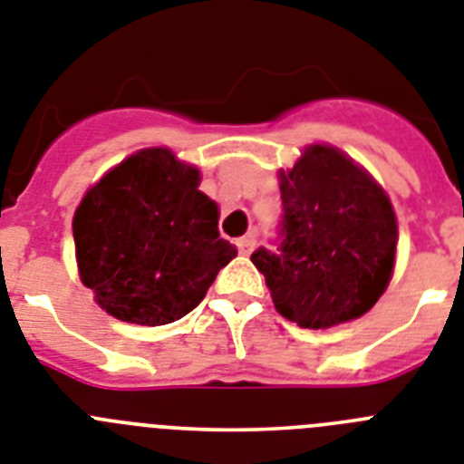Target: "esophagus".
<instances>
[{
    "label": "esophagus",
    "instance_id": "34e87169",
    "mask_svg": "<svg viewBox=\"0 0 464 464\" xmlns=\"http://www.w3.org/2000/svg\"><path fill=\"white\" fill-rule=\"evenodd\" d=\"M255 236H245V238H240L238 240V250H240V255H250L252 250H255Z\"/></svg>",
    "mask_w": 464,
    "mask_h": 464
}]
</instances>
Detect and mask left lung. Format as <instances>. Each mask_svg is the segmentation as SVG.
<instances>
[{
	"instance_id": "obj_1",
	"label": "left lung",
	"mask_w": 464,
	"mask_h": 464,
	"mask_svg": "<svg viewBox=\"0 0 464 464\" xmlns=\"http://www.w3.org/2000/svg\"><path fill=\"white\" fill-rule=\"evenodd\" d=\"M278 179V250L252 252L276 311L311 330L363 316L394 271L399 228L387 193L352 158L321 143Z\"/></svg>"
}]
</instances>
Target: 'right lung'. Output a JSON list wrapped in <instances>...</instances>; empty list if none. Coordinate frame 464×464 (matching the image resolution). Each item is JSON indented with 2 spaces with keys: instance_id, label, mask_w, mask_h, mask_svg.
<instances>
[{
  "instance_id": "add662e5",
  "label": "right lung",
  "mask_w": 464,
  "mask_h": 464,
  "mask_svg": "<svg viewBox=\"0 0 464 464\" xmlns=\"http://www.w3.org/2000/svg\"><path fill=\"white\" fill-rule=\"evenodd\" d=\"M200 172L169 148L122 160L87 190L72 219L82 283L101 309L136 325L184 318L238 255Z\"/></svg>"
}]
</instances>
